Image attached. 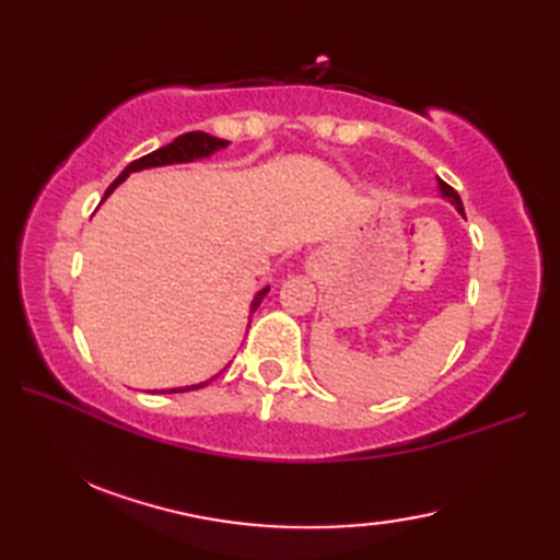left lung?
<instances>
[{
	"instance_id": "left-lung-1",
	"label": "left lung",
	"mask_w": 560,
	"mask_h": 560,
	"mask_svg": "<svg viewBox=\"0 0 560 560\" xmlns=\"http://www.w3.org/2000/svg\"><path fill=\"white\" fill-rule=\"evenodd\" d=\"M438 187H440V192H443V197H447L452 205L457 207V211L459 213H464V207H462V199H459V195L455 192V189H452L447 183H443V180H438Z\"/></svg>"
}]
</instances>
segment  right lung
Masks as SVG:
<instances>
[{"label":"right lung","mask_w":560,"mask_h":560,"mask_svg":"<svg viewBox=\"0 0 560 560\" xmlns=\"http://www.w3.org/2000/svg\"><path fill=\"white\" fill-rule=\"evenodd\" d=\"M225 147H229V141L219 139V137H211V135H205V132H187V135H180L177 139H173L171 144H165V147H161V149H156V151L147 153V156H141V159L129 163L127 168H125L120 175H117V180H115L108 189H105V197H108V195L113 192V189H115L117 185H120L129 173L144 171V168H153V165H171V163H187V161H195V159H205V156H211L213 151L225 149ZM105 197H103V199H105ZM267 291H269V287L261 289V291L257 293V299L253 301V307H249V313L257 311V305L261 303V299H265ZM211 380H213V377H211ZM211 380H207V383H211ZM207 383H199V385H192V387L171 389V392L199 389V387H205Z\"/></svg>","instance_id":"add662e5"}]
</instances>
